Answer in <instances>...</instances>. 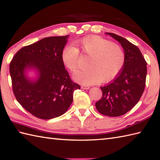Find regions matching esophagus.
Listing matches in <instances>:
<instances>
[{"label": "esophagus", "instance_id": "esophagus-1", "mask_svg": "<svg viewBox=\"0 0 160 160\" xmlns=\"http://www.w3.org/2000/svg\"><path fill=\"white\" fill-rule=\"evenodd\" d=\"M81 88L83 89H89L90 87L89 86H87V85H82L81 86Z\"/></svg>", "mask_w": 160, "mask_h": 160}]
</instances>
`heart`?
<instances>
[{"label":"heart","mask_w":160,"mask_h":160,"mask_svg":"<svg viewBox=\"0 0 160 160\" xmlns=\"http://www.w3.org/2000/svg\"><path fill=\"white\" fill-rule=\"evenodd\" d=\"M78 49L89 56L88 68L78 71L73 78L84 84H94L110 81L120 72L125 62V54L122 47L98 36H87L77 42ZM61 58L68 69L74 72L78 67L79 51L68 45L62 50Z\"/></svg>","instance_id":"obj_1"}]
</instances>
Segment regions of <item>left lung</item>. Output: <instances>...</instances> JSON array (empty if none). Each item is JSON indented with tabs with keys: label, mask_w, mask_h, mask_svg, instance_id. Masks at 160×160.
<instances>
[{
	"label": "left lung",
	"mask_w": 160,
	"mask_h": 160,
	"mask_svg": "<svg viewBox=\"0 0 160 160\" xmlns=\"http://www.w3.org/2000/svg\"><path fill=\"white\" fill-rule=\"evenodd\" d=\"M106 34L120 43L125 54L124 67L118 76L107 85L101 87L102 97L96 103L101 114L118 117L131 110L144 91L147 62L137 46L123 37L113 33Z\"/></svg>",
	"instance_id": "obj_1"
}]
</instances>
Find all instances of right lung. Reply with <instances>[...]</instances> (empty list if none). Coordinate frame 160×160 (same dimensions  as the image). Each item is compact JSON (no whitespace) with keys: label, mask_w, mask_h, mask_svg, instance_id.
Returning <instances> with one entry per match:
<instances>
[{"label":"right lung","mask_w":160,"mask_h":160,"mask_svg":"<svg viewBox=\"0 0 160 160\" xmlns=\"http://www.w3.org/2000/svg\"><path fill=\"white\" fill-rule=\"evenodd\" d=\"M69 35L42 38L20 49L9 64L12 89L20 104L35 117L49 120L69 108L75 90L80 89L69 77L61 58ZM34 69L36 80L26 77Z\"/></svg>","instance_id":"obj_1"}]
</instances>
